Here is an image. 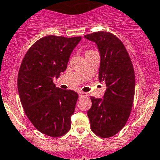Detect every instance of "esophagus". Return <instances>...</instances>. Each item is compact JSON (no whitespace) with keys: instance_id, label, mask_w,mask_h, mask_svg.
I'll return each mask as SVG.
<instances>
[{"instance_id":"34e87169","label":"esophagus","mask_w":160,"mask_h":160,"mask_svg":"<svg viewBox=\"0 0 160 160\" xmlns=\"http://www.w3.org/2000/svg\"><path fill=\"white\" fill-rule=\"evenodd\" d=\"M79 95H80V96H87V93L83 92H79Z\"/></svg>"}]
</instances>
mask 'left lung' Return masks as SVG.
Masks as SVG:
<instances>
[{
    "mask_svg": "<svg viewBox=\"0 0 160 160\" xmlns=\"http://www.w3.org/2000/svg\"><path fill=\"white\" fill-rule=\"evenodd\" d=\"M84 37L97 44L99 80L107 87L103 99L90 97L91 129L101 138L112 137L125 126L132 112L136 85L133 65L123 42L114 34L100 31Z\"/></svg>",
    "mask_w": 160,
    "mask_h": 160,
    "instance_id": "left-lung-1",
    "label": "left lung"
}]
</instances>
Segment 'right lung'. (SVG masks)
<instances>
[{
	"mask_svg": "<svg viewBox=\"0 0 160 160\" xmlns=\"http://www.w3.org/2000/svg\"><path fill=\"white\" fill-rule=\"evenodd\" d=\"M80 40L81 37H42L30 47L20 67L17 87L24 112L37 130L51 137L64 136L71 128L78 94L56 88L52 79L65 71Z\"/></svg>",
	"mask_w": 160,
	"mask_h": 160,
	"instance_id": "right-lung-1",
	"label": "right lung"
}]
</instances>
